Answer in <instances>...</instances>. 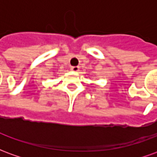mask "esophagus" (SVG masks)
<instances>
[{
  "instance_id": "obj_1",
  "label": "esophagus",
  "mask_w": 157,
  "mask_h": 157,
  "mask_svg": "<svg viewBox=\"0 0 157 157\" xmlns=\"http://www.w3.org/2000/svg\"><path fill=\"white\" fill-rule=\"evenodd\" d=\"M71 70L73 71H78L79 70H80V67L79 66H71Z\"/></svg>"
}]
</instances>
